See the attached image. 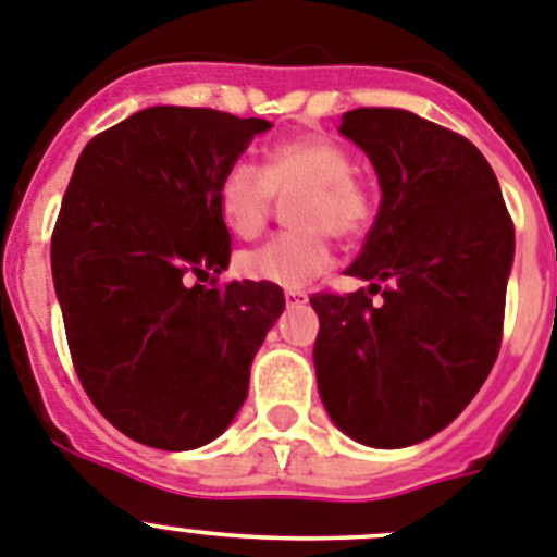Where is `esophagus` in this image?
Segmentation results:
<instances>
[{"instance_id": "1", "label": "esophagus", "mask_w": 557, "mask_h": 557, "mask_svg": "<svg viewBox=\"0 0 557 557\" xmlns=\"http://www.w3.org/2000/svg\"><path fill=\"white\" fill-rule=\"evenodd\" d=\"M308 302V294L305 290H285V305L288 308H299V305Z\"/></svg>"}]
</instances>
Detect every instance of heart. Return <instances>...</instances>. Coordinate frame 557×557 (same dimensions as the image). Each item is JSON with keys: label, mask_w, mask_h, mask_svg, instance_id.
Instances as JSON below:
<instances>
[{"label": "heart", "mask_w": 557, "mask_h": 557, "mask_svg": "<svg viewBox=\"0 0 557 557\" xmlns=\"http://www.w3.org/2000/svg\"><path fill=\"white\" fill-rule=\"evenodd\" d=\"M290 202L288 220L296 231L280 233L238 258V272L255 283L302 288L332 267L330 233L341 242L362 236L371 222V197L351 173L349 153L324 137H294L272 145L263 168L233 161L220 178L216 202L236 236L263 233L274 197Z\"/></svg>", "instance_id": "1"}]
</instances>
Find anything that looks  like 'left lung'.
I'll use <instances>...</instances> for the list:
<instances>
[{"mask_svg": "<svg viewBox=\"0 0 557 557\" xmlns=\"http://www.w3.org/2000/svg\"><path fill=\"white\" fill-rule=\"evenodd\" d=\"M341 134L371 159L382 206L346 269L368 290L310 296L319 393L343 434L407 448L456 420L495 366L513 222L461 134L389 107L351 109Z\"/></svg>", "mask_w": 557, "mask_h": 557, "instance_id": "left-lung-1", "label": "left lung"}]
</instances>
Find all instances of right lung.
Returning <instances> with one entry per match:
<instances>
[{
	"label": "right lung",
	"mask_w": 557,
	"mask_h": 557,
	"mask_svg": "<svg viewBox=\"0 0 557 557\" xmlns=\"http://www.w3.org/2000/svg\"><path fill=\"white\" fill-rule=\"evenodd\" d=\"M269 126L150 107L96 134L76 161L51 274L76 376L134 443L200 448L247 398L252 357L285 299L272 283H216L231 263L216 189Z\"/></svg>",
	"instance_id": "right-lung-1"
}]
</instances>
